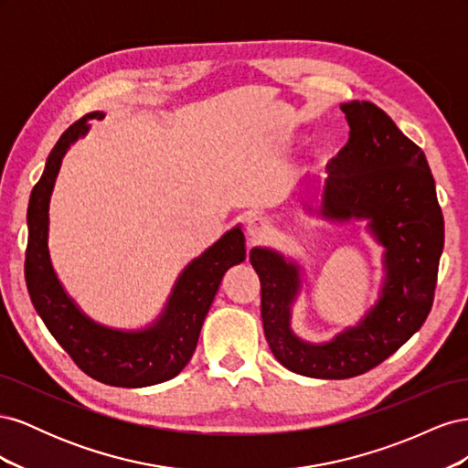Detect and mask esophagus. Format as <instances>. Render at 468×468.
Here are the masks:
<instances>
[{
	"label": "esophagus",
	"instance_id": "esophagus-1",
	"mask_svg": "<svg viewBox=\"0 0 468 468\" xmlns=\"http://www.w3.org/2000/svg\"><path fill=\"white\" fill-rule=\"evenodd\" d=\"M246 234L251 242H261V239L269 234V224L265 218L258 215H250L246 220Z\"/></svg>",
	"mask_w": 468,
	"mask_h": 468
}]
</instances>
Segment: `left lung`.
I'll return each mask as SVG.
<instances>
[{
	"mask_svg": "<svg viewBox=\"0 0 468 468\" xmlns=\"http://www.w3.org/2000/svg\"><path fill=\"white\" fill-rule=\"evenodd\" d=\"M347 144L328 164L322 218L367 220L385 248V281L377 304L330 342L310 344L291 330V306L303 281L294 261L253 248L250 261L261 282L263 332L275 359L314 378H349L380 365L426 322L443 251V215L426 155L369 101L344 103Z\"/></svg>",
	"mask_w": 468,
	"mask_h": 468,
	"instance_id": "1",
	"label": "left lung"
}]
</instances>
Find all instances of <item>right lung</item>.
Returning <instances> with one entry per match:
<instances>
[{"instance_id":"1","label":"right lung","mask_w":468,"mask_h":468,"mask_svg":"<svg viewBox=\"0 0 468 468\" xmlns=\"http://www.w3.org/2000/svg\"><path fill=\"white\" fill-rule=\"evenodd\" d=\"M103 117L99 111L81 117L48 154L27 208L25 281L37 314L83 373L111 387L140 388L174 378L189 363L224 273L246 260V238L236 226L183 269L164 313L144 330H112L83 314L50 263L48 205L64 154L88 134L91 119Z\"/></svg>"}]
</instances>
